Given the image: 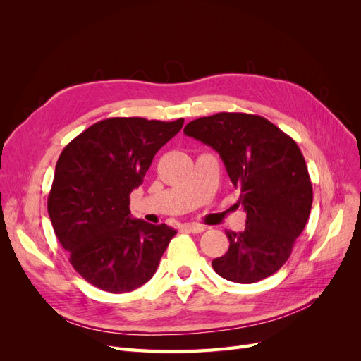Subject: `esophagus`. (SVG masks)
I'll return each mask as SVG.
<instances>
[{
	"label": "esophagus",
	"mask_w": 361,
	"mask_h": 361,
	"mask_svg": "<svg viewBox=\"0 0 361 361\" xmlns=\"http://www.w3.org/2000/svg\"><path fill=\"white\" fill-rule=\"evenodd\" d=\"M182 227L191 233H202L206 228L203 224H199V223H185Z\"/></svg>",
	"instance_id": "1"
}]
</instances>
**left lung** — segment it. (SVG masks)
I'll list each match as a JSON object with an SVG mask.
<instances>
[{
  "mask_svg": "<svg viewBox=\"0 0 361 361\" xmlns=\"http://www.w3.org/2000/svg\"><path fill=\"white\" fill-rule=\"evenodd\" d=\"M183 133L220 154L247 212L243 232L226 231L231 245L212 260L214 271L236 283L272 276L289 259L312 209V182L300 147L269 120L244 113L195 118Z\"/></svg>",
  "mask_w": 361,
  "mask_h": 361,
  "instance_id": "1",
  "label": "left lung"
}]
</instances>
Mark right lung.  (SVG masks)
<instances>
[{
    "label": "right lung",
    "mask_w": 361,
    "mask_h": 361,
    "mask_svg": "<svg viewBox=\"0 0 361 361\" xmlns=\"http://www.w3.org/2000/svg\"><path fill=\"white\" fill-rule=\"evenodd\" d=\"M182 126L183 118L113 117L87 128L63 149L48 214L72 267L90 285L123 293L154 277L176 231L130 216L129 195Z\"/></svg>",
    "instance_id": "1"
}]
</instances>
